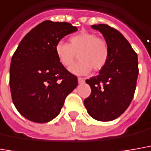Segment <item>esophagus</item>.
I'll list each match as a JSON object with an SVG mask.
<instances>
[{"instance_id":"1","label":"esophagus","mask_w":151,"mask_h":151,"mask_svg":"<svg viewBox=\"0 0 151 151\" xmlns=\"http://www.w3.org/2000/svg\"><path fill=\"white\" fill-rule=\"evenodd\" d=\"M78 83H84V78H78Z\"/></svg>"}]
</instances>
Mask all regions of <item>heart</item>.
Segmentation results:
<instances>
[{
    "mask_svg": "<svg viewBox=\"0 0 151 151\" xmlns=\"http://www.w3.org/2000/svg\"><path fill=\"white\" fill-rule=\"evenodd\" d=\"M54 50L58 62L66 68H70L78 54L80 60L71 68L75 74H86L92 68L98 71L109 58V47L105 40L87 31L70 37L69 44L58 42Z\"/></svg>",
    "mask_w": 151,
    "mask_h": 151,
    "instance_id": "obj_1",
    "label": "heart"
}]
</instances>
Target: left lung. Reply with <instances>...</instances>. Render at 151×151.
I'll return each instance as SVG.
<instances>
[{
    "label": "left lung",
    "mask_w": 151,
    "mask_h": 151,
    "mask_svg": "<svg viewBox=\"0 0 151 151\" xmlns=\"http://www.w3.org/2000/svg\"><path fill=\"white\" fill-rule=\"evenodd\" d=\"M109 47V58L99 74L86 80L92 92L84 100L88 114L100 122L119 117L131 104L139 73L138 58L127 39L107 24H94Z\"/></svg>",
    "instance_id": "1"
}]
</instances>
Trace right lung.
Wrapping results in <instances>:
<instances>
[{"label": "right lung", "mask_w": 151, "mask_h": 151, "mask_svg": "<svg viewBox=\"0 0 151 151\" xmlns=\"http://www.w3.org/2000/svg\"><path fill=\"white\" fill-rule=\"evenodd\" d=\"M78 29L67 22L45 20L20 41L10 67L11 97L17 111L31 122L56 117L78 78L58 62L55 45Z\"/></svg>", "instance_id": "right-lung-1"}]
</instances>
